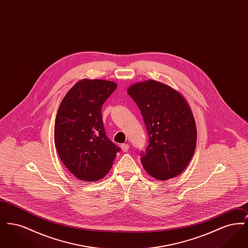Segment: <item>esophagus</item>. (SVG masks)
I'll list each match as a JSON object with an SVG mask.
<instances>
[{"mask_svg":"<svg viewBox=\"0 0 248 248\" xmlns=\"http://www.w3.org/2000/svg\"><path fill=\"white\" fill-rule=\"evenodd\" d=\"M121 148H122V151H123L124 153H127L128 150H129V145H128V144H122Z\"/></svg>","mask_w":248,"mask_h":248,"instance_id":"obj_1","label":"esophagus"}]
</instances>
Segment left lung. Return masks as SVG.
<instances>
[{"label":"left lung","mask_w":248,"mask_h":248,"mask_svg":"<svg viewBox=\"0 0 248 248\" xmlns=\"http://www.w3.org/2000/svg\"><path fill=\"white\" fill-rule=\"evenodd\" d=\"M127 93L141 111L149 145L141 154L147 173L168 180L189 165L197 141L194 117L185 97L173 87L154 80L134 83Z\"/></svg>","instance_id":"8db88e82"}]
</instances>
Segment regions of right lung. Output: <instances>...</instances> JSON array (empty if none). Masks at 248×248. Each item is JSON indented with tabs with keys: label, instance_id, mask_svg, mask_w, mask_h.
<instances>
[{
	"label": "right lung",
	"instance_id": "add662e5",
	"mask_svg": "<svg viewBox=\"0 0 248 248\" xmlns=\"http://www.w3.org/2000/svg\"><path fill=\"white\" fill-rule=\"evenodd\" d=\"M107 80L83 79L62 99L54 140L60 160L74 177L96 181L105 177L120 148L107 138L101 108L116 89Z\"/></svg>",
	"mask_w": 248,
	"mask_h": 248
}]
</instances>
